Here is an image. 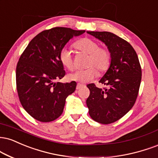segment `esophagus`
I'll return each instance as SVG.
<instances>
[{"mask_svg":"<svg viewBox=\"0 0 158 158\" xmlns=\"http://www.w3.org/2000/svg\"><path fill=\"white\" fill-rule=\"evenodd\" d=\"M83 86H84V85L80 84V83H78L77 85V90H79V89H80L81 87H82Z\"/></svg>","mask_w":158,"mask_h":158,"instance_id":"34e87169","label":"esophagus"}]
</instances>
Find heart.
<instances>
[{
	"mask_svg": "<svg viewBox=\"0 0 158 158\" xmlns=\"http://www.w3.org/2000/svg\"><path fill=\"white\" fill-rule=\"evenodd\" d=\"M73 45L76 49L88 54L86 62V67L88 68L68 74V80L81 83L88 82L97 76L96 69L99 73H103L109 68L111 63V54L107 48L99 47V44L96 40L88 37L81 38ZM59 59L64 68L69 71L73 69V57L68 48H64L60 51Z\"/></svg>",
	"mask_w": 158,
	"mask_h": 158,
	"instance_id": "obj_1",
	"label": "heart"
}]
</instances>
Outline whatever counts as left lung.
<instances>
[{"label": "left lung", "instance_id": "8db88e82", "mask_svg": "<svg viewBox=\"0 0 158 158\" xmlns=\"http://www.w3.org/2000/svg\"><path fill=\"white\" fill-rule=\"evenodd\" d=\"M107 46L111 63L99 82L108 88L87 85L90 96L86 101L90 117L109 124L121 118L135 103L141 81V68L135 51L128 42L108 31H87Z\"/></svg>", "mask_w": 158, "mask_h": 158}]
</instances>
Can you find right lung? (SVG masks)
Instances as JSON below:
<instances>
[{"instance_id":"obj_1","label":"right lung","mask_w":158,"mask_h":158,"mask_svg":"<svg viewBox=\"0 0 158 158\" xmlns=\"http://www.w3.org/2000/svg\"><path fill=\"white\" fill-rule=\"evenodd\" d=\"M56 27L33 38L20 56L16 68L17 90L23 107L36 120L54 121L62 115L65 99L75 91L77 82H56L65 75L59 59L71 38L85 33Z\"/></svg>"}]
</instances>
